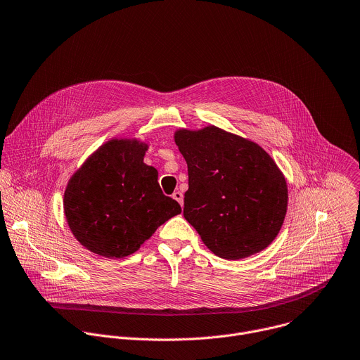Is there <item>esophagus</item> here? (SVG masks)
<instances>
[{
	"instance_id": "esophagus-1",
	"label": "esophagus",
	"mask_w": 360,
	"mask_h": 360,
	"mask_svg": "<svg viewBox=\"0 0 360 360\" xmlns=\"http://www.w3.org/2000/svg\"><path fill=\"white\" fill-rule=\"evenodd\" d=\"M172 198L182 206L184 205V195H182V192H179V191H176V192H174L172 193Z\"/></svg>"
}]
</instances>
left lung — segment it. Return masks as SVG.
<instances>
[{
  "instance_id": "obj_1",
  "label": "left lung",
  "mask_w": 360,
  "mask_h": 360,
  "mask_svg": "<svg viewBox=\"0 0 360 360\" xmlns=\"http://www.w3.org/2000/svg\"><path fill=\"white\" fill-rule=\"evenodd\" d=\"M175 143L188 164L184 216L205 246L226 260L264 250L283 226L288 202L273 158L259 144L214 126L181 129Z\"/></svg>"
}]
</instances>
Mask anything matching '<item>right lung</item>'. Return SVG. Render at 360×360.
Segmentation results:
<instances>
[{"label":"right lung","mask_w":360,"mask_h":360,"mask_svg":"<svg viewBox=\"0 0 360 360\" xmlns=\"http://www.w3.org/2000/svg\"><path fill=\"white\" fill-rule=\"evenodd\" d=\"M147 150L136 139L110 140L70 178L65 216L87 250L111 259L130 256L181 213L179 203L162 193L157 169L144 164Z\"/></svg>","instance_id":"add662e5"}]
</instances>
